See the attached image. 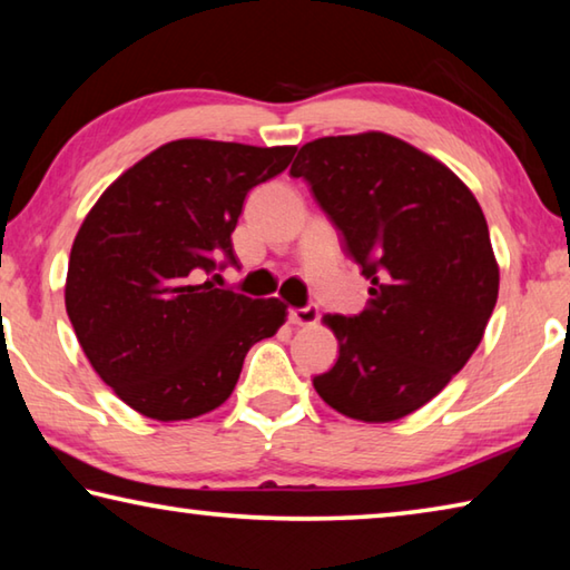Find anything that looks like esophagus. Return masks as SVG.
I'll return each mask as SVG.
<instances>
[{"label": "esophagus", "mask_w": 570, "mask_h": 570, "mask_svg": "<svg viewBox=\"0 0 570 570\" xmlns=\"http://www.w3.org/2000/svg\"><path fill=\"white\" fill-rule=\"evenodd\" d=\"M320 320L316 306H302V308H288V324L294 326H312Z\"/></svg>", "instance_id": "esophagus-1"}]
</instances>
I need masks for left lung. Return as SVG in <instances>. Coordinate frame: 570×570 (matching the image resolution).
Instances as JSON below:
<instances>
[{"instance_id": "obj_1", "label": "left lung", "mask_w": 570, "mask_h": 570, "mask_svg": "<svg viewBox=\"0 0 570 570\" xmlns=\"http://www.w3.org/2000/svg\"><path fill=\"white\" fill-rule=\"evenodd\" d=\"M370 278L366 308L324 322L340 360L320 397L362 422L420 410L478 350L498 302L482 208L448 166L387 132L306 142L292 166Z\"/></svg>"}]
</instances>
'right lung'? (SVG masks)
<instances>
[{
	"mask_svg": "<svg viewBox=\"0 0 570 570\" xmlns=\"http://www.w3.org/2000/svg\"><path fill=\"white\" fill-rule=\"evenodd\" d=\"M294 153L173 140L125 170L82 220L67 316L92 370L135 412L176 422L216 410L246 352L286 322L278 298L216 288L204 274L236 264L230 234L248 190Z\"/></svg>",
	"mask_w": 570,
	"mask_h": 570,
	"instance_id": "obj_1",
	"label": "right lung"
}]
</instances>
